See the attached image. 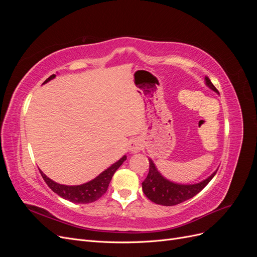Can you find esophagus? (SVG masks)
<instances>
[{
    "label": "esophagus",
    "instance_id": "esophagus-1",
    "mask_svg": "<svg viewBox=\"0 0 257 257\" xmlns=\"http://www.w3.org/2000/svg\"><path fill=\"white\" fill-rule=\"evenodd\" d=\"M142 148H143L142 143L139 142L137 138L132 139V141L128 144V150H130L131 153H138L139 151L142 150Z\"/></svg>",
    "mask_w": 257,
    "mask_h": 257
}]
</instances>
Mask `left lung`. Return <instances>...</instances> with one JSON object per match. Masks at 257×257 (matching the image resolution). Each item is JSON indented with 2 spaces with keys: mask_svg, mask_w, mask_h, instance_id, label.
<instances>
[{
  "mask_svg": "<svg viewBox=\"0 0 257 257\" xmlns=\"http://www.w3.org/2000/svg\"><path fill=\"white\" fill-rule=\"evenodd\" d=\"M205 84L209 89H211L219 94V92H217L208 77H205ZM149 174H148L145 181L142 183L143 191L145 195L151 201L162 206H175L194 197L211 181V179L217 172V169L214 170L211 175L200 182L182 184L170 181L163 176L159 172L158 167L155 166L152 159H149Z\"/></svg>",
  "mask_w": 257,
  "mask_h": 257,
  "instance_id": "8db88e82",
  "label": "left lung"
}]
</instances>
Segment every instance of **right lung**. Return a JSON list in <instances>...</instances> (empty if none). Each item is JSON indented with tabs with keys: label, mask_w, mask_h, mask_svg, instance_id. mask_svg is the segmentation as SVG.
Here are the masks:
<instances>
[{
	"label": "right lung",
	"mask_w": 257,
	"mask_h": 257,
	"mask_svg": "<svg viewBox=\"0 0 257 257\" xmlns=\"http://www.w3.org/2000/svg\"><path fill=\"white\" fill-rule=\"evenodd\" d=\"M54 78H56V75H51L49 78L45 80L43 84L49 82ZM125 160H126V155L124 154L120 160L113 163L112 165H110L107 169H105L104 172L100 173L94 179H92V180L79 185L60 184L56 181L51 180V179L46 176L42 170H40V172L42 177L44 178L45 182L47 183L49 188L54 193L58 194L60 197L72 201V203H75V204H89L97 200L99 197H102L104 195L108 189V185H109L111 181L113 174L115 173V170L123 164V162Z\"/></svg>",
	"instance_id": "add662e5"
}]
</instances>
